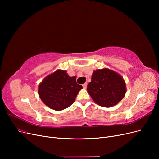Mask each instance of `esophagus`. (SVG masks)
Listing matches in <instances>:
<instances>
[{
	"mask_svg": "<svg viewBox=\"0 0 159 159\" xmlns=\"http://www.w3.org/2000/svg\"><path fill=\"white\" fill-rule=\"evenodd\" d=\"M82 85H83V88H84V89H86V88H87L88 84H87V83H85V84H84Z\"/></svg>",
	"mask_w": 159,
	"mask_h": 159,
	"instance_id": "obj_1",
	"label": "esophagus"
}]
</instances>
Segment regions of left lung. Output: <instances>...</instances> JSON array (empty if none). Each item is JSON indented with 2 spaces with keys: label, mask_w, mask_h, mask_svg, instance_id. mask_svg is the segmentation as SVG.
Returning <instances> with one entry per match:
<instances>
[{
  "label": "left lung",
  "mask_w": 159,
  "mask_h": 159,
  "mask_svg": "<svg viewBox=\"0 0 159 159\" xmlns=\"http://www.w3.org/2000/svg\"><path fill=\"white\" fill-rule=\"evenodd\" d=\"M88 92L94 102L103 107H111L121 101L126 93V84L117 72L107 68L94 71Z\"/></svg>",
  "instance_id": "left-lung-1"
}]
</instances>
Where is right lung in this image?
Returning a JSON list of instances; mask_svg holds the SVG:
<instances>
[{
	"instance_id": "obj_1",
	"label": "right lung",
	"mask_w": 159,
	"mask_h": 159,
	"mask_svg": "<svg viewBox=\"0 0 159 159\" xmlns=\"http://www.w3.org/2000/svg\"><path fill=\"white\" fill-rule=\"evenodd\" d=\"M82 86L76 82V77H70L66 71L58 70L42 80L38 86V95L50 108L61 111L74 102Z\"/></svg>"
}]
</instances>
